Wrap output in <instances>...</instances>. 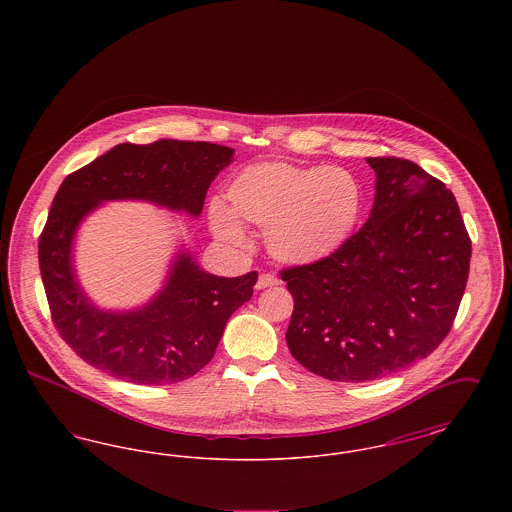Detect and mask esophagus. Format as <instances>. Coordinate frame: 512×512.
<instances>
[{
	"mask_svg": "<svg viewBox=\"0 0 512 512\" xmlns=\"http://www.w3.org/2000/svg\"><path fill=\"white\" fill-rule=\"evenodd\" d=\"M278 284H280V280H278L276 276H272V274H261L255 288H257V290H265V288H272V286H278Z\"/></svg>",
	"mask_w": 512,
	"mask_h": 512,
	"instance_id": "esophagus-1",
	"label": "esophagus"
}]
</instances>
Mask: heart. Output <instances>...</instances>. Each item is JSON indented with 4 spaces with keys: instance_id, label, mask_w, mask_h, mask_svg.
I'll list each match as a JSON object with an SVG mask.
<instances>
[{
    "instance_id": "obj_1",
    "label": "heart",
    "mask_w": 512,
    "mask_h": 512,
    "mask_svg": "<svg viewBox=\"0 0 512 512\" xmlns=\"http://www.w3.org/2000/svg\"><path fill=\"white\" fill-rule=\"evenodd\" d=\"M228 211L213 203L209 224L220 242L244 245L242 224L265 230L268 253L292 267L332 257L357 228L365 192L345 167L270 159L247 165L226 188Z\"/></svg>"
}]
</instances>
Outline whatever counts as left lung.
<instances>
[{"label": "left lung", "mask_w": 512, "mask_h": 512, "mask_svg": "<svg viewBox=\"0 0 512 512\" xmlns=\"http://www.w3.org/2000/svg\"><path fill=\"white\" fill-rule=\"evenodd\" d=\"M370 217L315 265L280 272L293 295V359L334 382H368L426 359L463 299L472 244L455 195L413 161L368 157Z\"/></svg>", "instance_id": "1"}]
</instances>
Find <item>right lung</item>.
I'll use <instances>...</instances> for the list:
<instances>
[{"label":"right lung","instance_id":"1","mask_svg":"<svg viewBox=\"0 0 512 512\" xmlns=\"http://www.w3.org/2000/svg\"><path fill=\"white\" fill-rule=\"evenodd\" d=\"M232 157V147L209 142L119 144L63 180L38 261L53 324L88 365L132 384L163 386L192 378L213 359L228 318L253 295L255 270L215 276L180 251L163 290L144 307L101 311L76 280L73 242L101 201L140 199L199 217L211 182Z\"/></svg>","mask_w":512,"mask_h":512}]
</instances>
